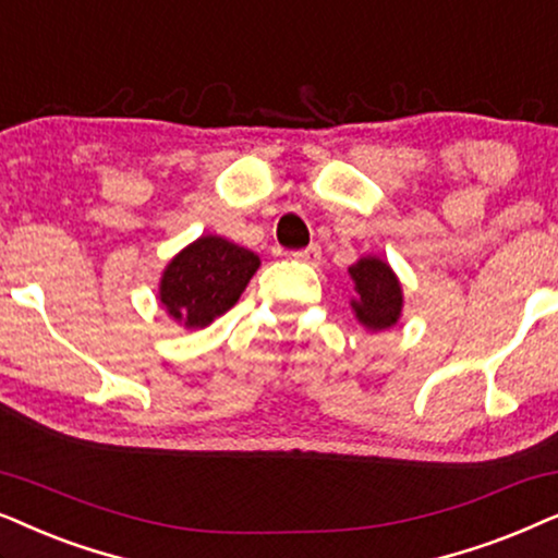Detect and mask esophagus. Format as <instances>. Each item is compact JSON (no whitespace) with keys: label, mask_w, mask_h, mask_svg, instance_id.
<instances>
[{"label":"esophagus","mask_w":558,"mask_h":558,"mask_svg":"<svg viewBox=\"0 0 558 558\" xmlns=\"http://www.w3.org/2000/svg\"><path fill=\"white\" fill-rule=\"evenodd\" d=\"M293 257L299 259V263H306V265H318V263H322V247H318V244H308L306 250H299V252H293Z\"/></svg>","instance_id":"obj_1"}]
</instances>
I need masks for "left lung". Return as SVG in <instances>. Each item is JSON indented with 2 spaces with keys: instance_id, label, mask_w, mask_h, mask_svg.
<instances>
[{
  "instance_id": "obj_1",
  "label": "left lung",
  "mask_w": 558,
  "mask_h": 558,
  "mask_svg": "<svg viewBox=\"0 0 558 558\" xmlns=\"http://www.w3.org/2000/svg\"><path fill=\"white\" fill-rule=\"evenodd\" d=\"M349 278L354 283L352 311L365 329L383 331L398 324L403 311V288L398 275L380 257H360L349 267Z\"/></svg>"
}]
</instances>
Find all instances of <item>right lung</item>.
<instances>
[{"instance_id":"add662e5","label":"right lung","mask_w":558,"mask_h":558,"mask_svg":"<svg viewBox=\"0 0 558 558\" xmlns=\"http://www.w3.org/2000/svg\"><path fill=\"white\" fill-rule=\"evenodd\" d=\"M259 257L217 234H204L170 259L160 278V303L185 329H204L240 301Z\"/></svg>"}]
</instances>
